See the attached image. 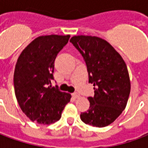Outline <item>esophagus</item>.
<instances>
[{
  "instance_id": "34e87169",
  "label": "esophagus",
  "mask_w": 148,
  "mask_h": 148,
  "mask_svg": "<svg viewBox=\"0 0 148 148\" xmlns=\"http://www.w3.org/2000/svg\"><path fill=\"white\" fill-rule=\"evenodd\" d=\"M72 96L74 97V98H77V97H80V95H79L77 93H74L73 94H72Z\"/></svg>"
}]
</instances>
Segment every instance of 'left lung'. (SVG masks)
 Masks as SVG:
<instances>
[{
  "label": "left lung",
  "instance_id": "left-lung-1",
  "mask_svg": "<svg viewBox=\"0 0 148 148\" xmlns=\"http://www.w3.org/2000/svg\"><path fill=\"white\" fill-rule=\"evenodd\" d=\"M70 42L80 52L87 67L94 96L89 97L90 108L81 120L93 127L112 124L127 105L131 84L127 66L121 55L99 37L77 36Z\"/></svg>",
  "mask_w": 148,
  "mask_h": 148
}]
</instances>
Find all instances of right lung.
I'll return each instance as SVG.
<instances>
[{"mask_svg":"<svg viewBox=\"0 0 148 148\" xmlns=\"http://www.w3.org/2000/svg\"><path fill=\"white\" fill-rule=\"evenodd\" d=\"M70 36H43L21 52L14 72V90L19 106L32 121L51 124L61 118L71 101L70 93L51 87L55 60Z\"/></svg>","mask_w":148,"mask_h":148,"instance_id":"add662e5","label":"right lung"}]
</instances>
